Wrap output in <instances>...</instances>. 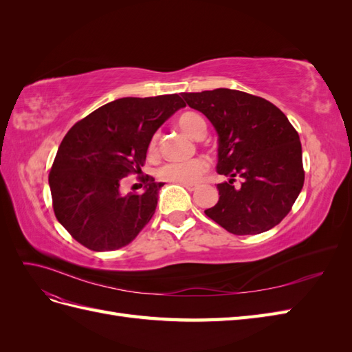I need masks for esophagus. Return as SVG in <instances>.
<instances>
[{
	"label": "esophagus",
	"mask_w": 352,
	"mask_h": 352,
	"mask_svg": "<svg viewBox=\"0 0 352 352\" xmlns=\"http://www.w3.org/2000/svg\"><path fill=\"white\" fill-rule=\"evenodd\" d=\"M182 186H185L188 190H194L197 188V185H192V184H180Z\"/></svg>",
	"instance_id": "1"
}]
</instances>
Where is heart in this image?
<instances>
[{"mask_svg": "<svg viewBox=\"0 0 352 352\" xmlns=\"http://www.w3.org/2000/svg\"><path fill=\"white\" fill-rule=\"evenodd\" d=\"M177 126L180 127V131H184L190 138H195V140H199L201 136L206 135V122L199 114L194 111H186L180 116L177 119ZM157 144L158 136L154 135L151 138L150 145H148V154H157ZM207 162H204L202 158H192L180 163H166L157 168L155 176L162 182L168 184H195L207 172Z\"/></svg>", "mask_w": 352, "mask_h": 352, "instance_id": "heart-1", "label": "heart"}]
</instances>
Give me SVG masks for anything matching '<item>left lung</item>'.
<instances>
[{
    "label": "left lung",
    "instance_id": "8db88e82",
    "mask_svg": "<svg viewBox=\"0 0 352 352\" xmlns=\"http://www.w3.org/2000/svg\"><path fill=\"white\" fill-rule=\"evenodd\" d=\"M182 97L214 126L217 173L229 177L217 185L220 198L206 214L233 235H257L279 225L304 185L300 136L287 117L270 101L235 89Z\"/></svg>",
    "mask_w": 352,
    "mask_h": 352
}]
</instances>
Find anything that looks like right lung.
I'll list each match as a JSON object with an SVG mask.
<instances>
[{"label":"right lung","instance_id":"right-lung-1","mask_svg":"<svg viewBox=\"0 0 352 352\" xmlns=\"http://www.w3.org/2000/svg\"><path fill=\"white\" fill-rule=\"evenodd\" d=\"M185 104L177 94L111 101L74 124L48 176L52 208L70 235L92 251L131 243L155 212L162 182L120 194L122 179L142 173L153 135Z\"/></svg>","mask_w":352,"mask_h":352}]
</instances>
